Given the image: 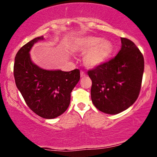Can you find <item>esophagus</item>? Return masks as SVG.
<instances>
[{
	"mask_svg": "<svg viewBox=\"0 0 157 157\" xmlns=\"http://www.w3.org/2000/svg\"><path fill=\"white\" fill-rule=\"evenodd\" d=\"M86 74L83 71H80V77H86Z\"/></svg>",
	"mask_w": 157,
	"mask_h": 157,
	"instance_id": "obj_1",
	"label": "esophagus"
}]
</instances>
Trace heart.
I'll list each match as a JSON object with an SVG mask.
<instances>
[{
  "label": "heart",
  "instance_id": "1",
  "mask_svg": "<svg viewBox=\"0 0 157 157\" xmlns=\"http://www.w3.org/2000/svg\"><path fill=\"white\" fill-rule=\"evenodd\" d=\"M74 52L85 54L83 62L88 68H95L105 62L113 52V45L107 40L94 36L77 39L72 45Z\"/></svg>",
  "mask_w": 157,
  "mask_h": 157
}]
</instances>
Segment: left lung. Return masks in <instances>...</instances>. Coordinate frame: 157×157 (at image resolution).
Listing matches in <instances>:
<instances>
[{
  "mask_svg": "<svg viewBox=\"0 0 157 157\" xmlns=\"http://www.w3.org/2000/svg\"><path fill=\"white\" fill-rule=\"evenodd\" d=\"M122 47L112 59L88 71L93 104L102 112L117 114L138 98L144 71V57L134 42L121 37Z\"/></svg>",
  "mask_w": 157,
  "mask_h": 157,
  "instance_id": "1",
  "label": "left lung"
}]
</instances>
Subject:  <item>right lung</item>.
I'll list each match as a JSON object with an SVG mask.
<instances>
[{
	"instance_id": "right-lung-1",
	"label": "right lung",
	"mask_w": 157,
	"mask_h": 157,
	"mask_svg": "<svg viewBox=\"0 0 157 157\" xmlns=\"http://www.w3.org/2000/svg\"><path fill=\"white\" fill-rule=\"evenodd\" d=\"M44 37L32 40L19 49L14 63L15 84L28 107L45 119H54L68 109L71 92L80 78V70L48 71L32 62L29 51Z\"/></svg>"
}]
</instances>
